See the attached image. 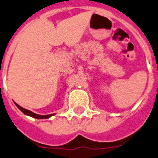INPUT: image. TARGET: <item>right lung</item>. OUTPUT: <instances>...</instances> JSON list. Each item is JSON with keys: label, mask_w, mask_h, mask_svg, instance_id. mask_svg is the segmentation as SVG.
Instances as JSON below:
<instances>
[{"label": "right lung", "mask_w": 158, "mask_h": 158, "mask_svg": "<svg viewBox=\"0 0 158 158\" xmlns=\"http://www.w3.org/2000/svg\"><path fill=\"white\" fill-rule=\"evenodd\" d=\"M15 104H16L17 106L19 108V110H20L21 111L23 112L25 114H27V115H29V116L33 117V118H50L51 116H52V115H53V114H47V115H40V114H35V113H33V112L31 111V110H27V109H25V108H23L22 106H20L18 105V104H17L16 102H15Z\"/></svg>", "instance_id": "right-lung-1"}]
</instances>
